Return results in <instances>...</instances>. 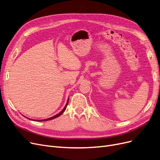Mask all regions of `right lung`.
<instances>
[{"mask_svg":"<svg viewBox=\"0 0 160 160\" xmlns=\"http://www.w3.org/2000/svg\"><path fill=\"white\" fill-rule=\"evenodd\" d=\"M68 99L67 100V104H66V105H65V107H64V108L62 110L61 112L59 113V114H56L55 116H53V117H51V118H48V119H45V120H34V121H38V122H41V121H47V120H52V119H54V118H58V117H59L60 115H61L62 114H63V112H64V111L65 110V109H66V108H67V105H68ZM30 120V119H29Z\"/></svg>","mask_w":160,"mask_h":160,"instance_id":"1","label":"right lung"}]
</instances>
